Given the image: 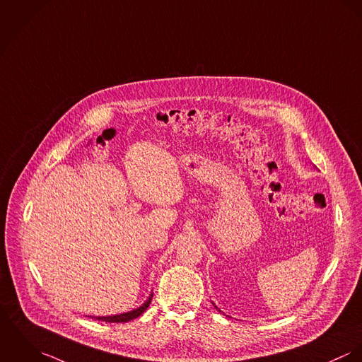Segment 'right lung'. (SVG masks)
<instances>
[{
	"instance_id": "add662e5",
	"label": "right lung",
	"mask_w": 362,
	"mask_h": 362,
	"mask_svg": "<svg viewBox=\"0 0 362 362\" xmlns=\"http://www.w3.org/2000/svg\"><path fill=\"white\" fill-rule=\"evenodd\" d=\"M151 298H153V294L148 297V300H147L141 307H139L137 310H133V311H130V313H124V314L114 315V317H95V320H98V321L111 322V323H112V322H114V323H119V322L132 321V320L140 317V315L148 308V305L151 304Z\"/></svg>"
}]
</instances>
